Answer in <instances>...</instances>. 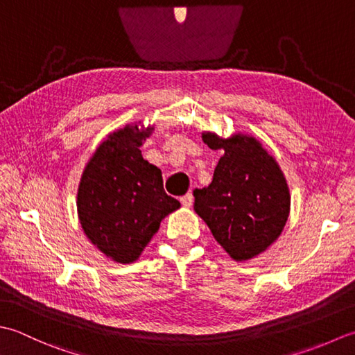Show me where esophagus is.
<instances>
[{"mask_svg": "<svg viewBox=\"0 0 355 355\" xmlns=\"http://www.w3.org/2000/svg\"><path fill=\"white\" fill-rule=\"evenodd\" d=\"M180 204H182L185 208H190L193 205V194L188 193L185 196L180 198Z\"/></svg>", "mask_w": 355, "mask_h": 355, "instance_id": "1", "label": "esophagus"}]
</instances>
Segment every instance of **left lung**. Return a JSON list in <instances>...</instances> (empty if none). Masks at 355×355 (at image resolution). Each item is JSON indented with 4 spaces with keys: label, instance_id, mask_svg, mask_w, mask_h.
I'll return each mask as SVG.
<instances>
[{
    "label": "left lung",
    "instance_id": "1",
    "mask_svg": "<svg viewBox=\"0 0 355 355\" xmlns=\"http://www.w3.org/2000/svg\"><path fill=\"white\" fill-rule=\"evenodd\" d=\"M202 141L211 150H223V156L211 184L193 191L194 211L231 259H254L286 225L291 196L284 171L251 135L202 132Z\"/></svg>",
    "mask_w": 355,
    "mask_h": 355
}]
</instances>
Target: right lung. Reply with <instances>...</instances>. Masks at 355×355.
Here are the masks:
<instances>
[{"instance_id":"add662e5","label":"right lung","mask_w":355,"mask_h":355,"mask_svg":"<svg viewBox=\"0 0 355 355\" xmlns=\"http://www.w3.org/2000/svg\"><path fill=\"white\" fill-rule=\"evenodd\" d=\"M153 132L155 125L139 121L108 133L79 180V223L87 239L113 262H136L162 219L180 207L164 191L162 171L139 150Z\"/></svg>"}]
</instances>
